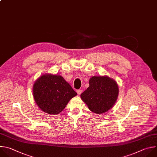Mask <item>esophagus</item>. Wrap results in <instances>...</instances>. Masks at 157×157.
<instances>
[{
  "label": "esophagus",
  "instance_id": "1",
  "mask_svg": "<svg viewBox=\"0 0 157 157\" xmlns=\"http://www.w3.org/2000/svg\"><path fill=\"white\" fill-rule=\"evenodd\" d=\"M77 93L78 95H80V94L82 93V90H77Z\"/></svg>",
  "mask_w": 157,
  "mask_h": 157
}]
</instances>
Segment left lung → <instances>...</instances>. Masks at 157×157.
Listing matches in <instances>:
<instances>
[{"mask_svg": "<svg viewBox=\"0 0 157 157\" xmlns=\"http://www.w3.org/2000/svg\"><path fill=\"white\" fill-rule=\"evenodd\" d=\"M89 85L80 95L89 109L97 114L109 110L115 104L119 94L116 81L108 76H93L90 78Z\"/></svg>", "mask_w": 157, "mask_h": 157, "instance_id": "1", "label": "left lung"}]
</instances>
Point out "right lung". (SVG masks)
<instances>
[{"label":"right lung","mask_w":157,"mask_h":157,"mask_svg":"<svg viewBox=\"0 0 157 157\" xmlns=\"http://www.w3.org/2000/svg\"><path fill=\"white\" fill-rule=\"evenodd\" d=\"M35 101L44 112L57 114L77 93L64 78L58 75L44 74L35 82L33 88Z\"/></svg>","instance_id":"obj_1"}]
</instances>
